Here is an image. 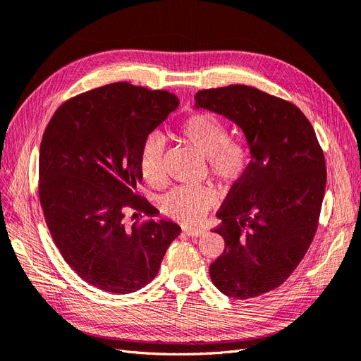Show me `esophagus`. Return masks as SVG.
I'll list each match as a JSON object with an SVG mask.
<instances>
[{
  "label": "esophagus",
  "mask_w": 361,
  "mask_h": 361,
  "mask_svg": "<svg viewBox=\"0 0 361 361\" xmlns=\"http://www.w3.org/2000/svg\"><path fill=\"white\" fill-rule=\"evenodd\" d=\"M183 232L187 233L191 238H199L202 235H204V228H192V227H183Z\"/></svg>",
  "instance_id": "34e87169"
}]
</instances>
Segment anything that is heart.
Instances as JSON below:
<instances>
[{"mask_svg":"<svg viewBox=\"0 0 361 361\" xmlns=\"http://www.w3.org/2000/svg\"><path fill=\"white\" fill-rule=\"evenodd\" d=\"M178 133L183 141L206 155L211 174L223 187L241 180L250 166V150L245 143L228 138L227 126L209 113H194L185 117ZM164 150L166 145L158 134H149L138 152V167L143 178L159 185L164 179ZM215 204V194L206 187H178L164 195L162 209L173 220L199 224Z\"/></svg>","mask_w":361,"mask_h":361,"instance_id":"heart-1","label":"heart"}]
</instances>
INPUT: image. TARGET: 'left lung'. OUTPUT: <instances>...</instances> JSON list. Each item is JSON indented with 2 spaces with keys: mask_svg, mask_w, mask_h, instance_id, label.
<instances>
[{
  "mask_svg": "<svg viewBox=\"0 0 361 361\" xmlns=\"http://www.w3.org/2000/svg\"><path fill=\"white\" fill-rule=\"evenodd\" d=\"M195 108L223 114L244 130L251 161L228 191L214 232L224 238L212 262L214 285L247 300L279 288L300 265L318 231L326 183L324 152L297 105L250 85L195 93Z\"/></svg>",
  "mask_w": 361,
  "mask_h": 361,
  "instance_id": "obj_1",
  "label": "left lung"
}]
</instances>
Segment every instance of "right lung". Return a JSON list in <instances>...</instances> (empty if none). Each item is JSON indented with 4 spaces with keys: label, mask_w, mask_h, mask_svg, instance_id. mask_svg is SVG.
Masks as SVG:
<instances>
[{
    "label": "right lung",
    "mask_w": 361,
    "mask_h": 361,
    "mask_svg": "<svg viewBox=\"0 0 361 361\" xmlns=\"http://www.w3.org/2000/svg\"><path fill=\"white\" fill-rule=\"evenodd\" d=\"M178 105L170 92L114 82L63 102L43 133L39 199L49 233L66 264L104 292L145 288L180 233L154 220L159 211L137 191L140 146ZM129 209L148 220L129 225Z\"/></svg>",
    "instance_id": "1"
}]
</instances>
